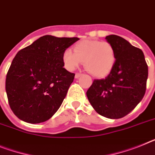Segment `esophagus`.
<instances>
[{
  "instance_id": "34e87169",
  "label": "esophagus",
  "mask_w": 155,
  "mask_h": 155,
  "mask_svg": "<svg viewBox=\"0 0 155 155\" xmlns=\"http://www.w3.org/2000/svg\"><path fill=\"white\" fill-rule=\"evenodd\" d=\"M81 76V74H80V73H77L76 74H75V78H78Z\"/></svg>"
}]
</instances>
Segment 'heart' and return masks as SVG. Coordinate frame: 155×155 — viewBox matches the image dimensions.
<instances>
[{
    "mask_svg": "<svg viewBox=\"0 0 155 155\" xmlns=\"http://www.w3.org/2000/svg\"><path fill=\"white\" fill-rule=\"evenodd\" d=\"M116 50L112 44L97 40H84L77 43L74 51L65 50L63 61L68 71H74L81 62L84 68L95 77L109 74L116 62Z\"/></svg>",
    "mask_w": 155,
    "mask_h": 155,
    "instance_id": "b5f03b06",
    "label": "heart"
}]
</instances>
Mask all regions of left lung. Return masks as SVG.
Listing matches in <instances>:
<instances>
[{
    "mask_svg": "<svg viewBox=\"0 0 155 155\" xmlns=\"http://www.w3.org/2000/svg\"><path fill=\"white\" fill-rule=\"evenodd\" d=\"M116 50V62L107 77L96 79L86 92L98 114L110 119L125 117L143 98L148 67L142 50L117 35L106 37Z\"/></svg>",
    "mask_w": 155,
    "mask_h": 155,
    "instance_id": "1",
    "label": "left lung"
}]
</instances>
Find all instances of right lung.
<instances>
[{"label": "right lung", "mask_w": 155, "mask_h": 155, "mask_svg": "<svg viewBox=\"0 0 155 155\" xmlns=\"http://www.w3.org/2000/svg\"><path fill=\"white\" fill-rule=\"evenodd\" d=\"M78 40L45 35L18 51L5 81L9 105L17 117L38 124L57 111L75 75L63 68V54Z\"/></svg>", "instance_id": "1"}]
</instances>
